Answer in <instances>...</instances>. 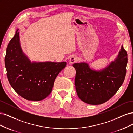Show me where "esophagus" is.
Here are the masks:
<instances>
[{"instance_id": "obj_1", "label": "esophagus", "mask_w": 133, "mask_h": 133, "mask_svg": "<svg viewBox=\"0 0 133 133\" xmlns=\"http://www.w3.org/2000/svg\"><path fill=\"white\" fill-rule=\"evenodd\" d=\"M77 60H78L77 58H76V57H74V56H73V57H71L70 58L69 62L70 64H73V63H75V62L77 61Z\"/></svg>"}]
</instances>
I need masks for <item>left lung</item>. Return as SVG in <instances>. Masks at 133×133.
<instances>
[{"mask_svg": "<svg viewBox=\"0 0 133 133\" xmlns=\"http://www.w3.org/2000/svg\"><path fill=\"white\" fill-rule=\"evenodd\" d=\"M127 63V53L122 45L117 58L102 70H92L87 63H74L75 85L80 99L91 105L107 102L123 84Z\"/></svg>", "mask_w": 133, "mask_h": 133, "instance_id": "1", "label": "left lung"}]
</instances>
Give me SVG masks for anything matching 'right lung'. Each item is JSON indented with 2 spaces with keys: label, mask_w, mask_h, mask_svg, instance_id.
<instances>
[{
  "label": "right lung",
  "mask_w": 133,
  "mask_h": 133,
  "mask_svg": "<svg viewBox=\"0 0 133 133\" xmlns=\"http://www.w3.org/2000/svg\"><path fill=\"white\" fill-rule=\"evenodd\" d=\"M18 30L6 48L7 78L11 87L22 97L40 101L50 94L55 78L66 63L31 62L22 51Z\"/></svg>",
  "instance_id": "1"
}]
</instances>
